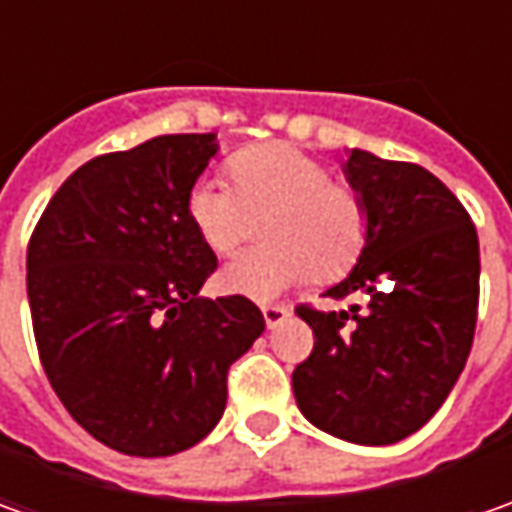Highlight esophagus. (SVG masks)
Returning <instances> with one entry per match:
<instances>
[{
  "label": "esophagus",
  "instance_id": "obj_1",
  "mask_svg": "<svg viewBox=\"0 0 512 512\" xmlns=\"http://www.w3.org/2000/svg\"><path fill=\"white\" fill-rule=\"evenodd\" d=\"M262 316H265L267 330H273V327H279L285 322L287 316H290V310L285 305H262Z\"/></svg>",
  "mask_w": 512,
  "mask_h": 512
}]
</instances>
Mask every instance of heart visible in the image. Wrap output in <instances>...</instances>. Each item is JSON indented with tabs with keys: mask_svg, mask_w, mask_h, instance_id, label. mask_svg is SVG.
<instances>
[{
	"mask_svg": "<svg viewBox=\"0 0 512 512\" xmlns=\"http://www.w3.org/2000/svg\"><path fill=\"white\" fill-rule=\"evenodd\" d=\"M233 185L202 176L187 190V219L216 256H233L265 219L270 247L227 265V290L270 299L305 279L339 282L362 259L370 236L364 196L305 150L273 142L230 159Z\"/></svg>",
	"mask_w": 512,
	"mask_h": 512,
	"instance_id": "1",
	"label": "heart"
}]
</instances>
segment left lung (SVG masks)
I'll use <instances>...</instances> for the list:
<instances>
[{"label": "left lung", "mask_w": 512, "mask_h": 512, "mask_svg": "<svg viewBox=\"0 0 512 512\" xmlns=\"http://www.w3.org/2000/svg\"><path fill=\"white\" fill-rule=\"evenodd\" d=\"M347 179L367 202L370 236L325 296L362 302L296 307L316 342L293 370V393L330 436L393 444L430 422L470 356L479 236L453 190L422 165L353 150Z\"/></svg>", "instance_id": "8db88e82"}]
</instances>
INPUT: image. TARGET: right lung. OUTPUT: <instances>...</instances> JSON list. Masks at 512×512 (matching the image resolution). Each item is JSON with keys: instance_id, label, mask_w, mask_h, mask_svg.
Segmentation results:
<instances>
[{"instance_id": "obj_1", "label": "right lung", "mask_w": 512, "mask_h": 512, "mask_svg": "<svg viewBox=\"0 0 512 512\" xmlns=\"http://www.w3.org/2000/svg\"><path fill=\"white\" fill-rule=\"evenodd\" d=\"M213 133H170L70 173L28 242L39 362L70 416L125 456H173L222 419L227 370L265 330L187 219Z\"/></svg>"}]
</instances>
